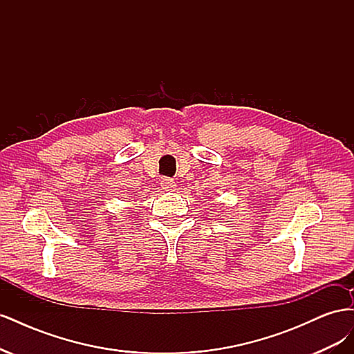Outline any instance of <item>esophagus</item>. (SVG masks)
Instances as JSON below:
<instances>
[{
  "label": "esophagus",
  "mask_w": 354,
  "mask_h": 354,
  "mask_svg": "<svg viewBox=\"0 0 354 354\" xmlns=\"http://www.w3.org/2000/svg\"><path fill=\"white\" fill-rule=\"evenodd\" d=\"M160 187L165 192H174L177 189V183L173 178H162V181H160Z\"/></svg>",
  "instance_id": "esophagus-1"
}]
</instances>
